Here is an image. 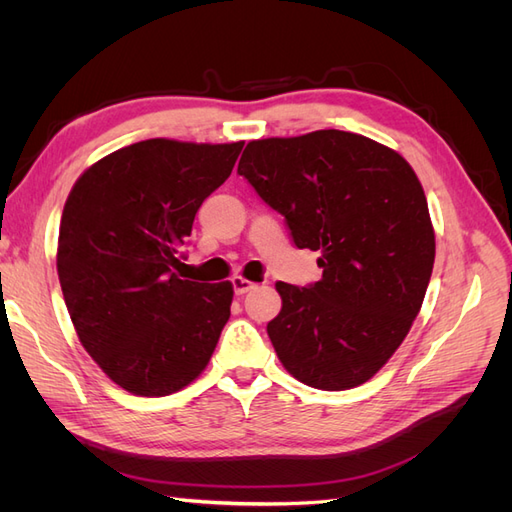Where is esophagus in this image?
I'll return each mask as SVG.
<instances>
[{
  "label": "esophagus",
  "instance_id": "esophagus-1",
  "mask_svg": "<svg viewBox=\"0 0 512 512\" xmlns=\"http://www.w3.org/2000/svg\"><path fill=\"white\" fill-rule=\"evenodd\" d=\"M232 288H235V294H245L256 288L254 282L245 280V277H232Z\"/></svg>",
  "mask_w": 512,
  "mask_h": 512
}]
</instances>
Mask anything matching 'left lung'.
I'll use <instances>...</instances> for the list:
<instances>
[{"label": "left lung", "mask_w": 512, "mask_h": 512, "mask_svg": "<svg viewBox=\"0 0 512 512\" xmlns=\"http://www.w3.org/2000/svg\"><path fill=\"white\" fill-rule=\"evenodd\" d=\"M239 175L280 211L322 280L277 282L267 333L290 376L354 389L384 367L421 312L436 258L423 185L391 147L342 130L247 143Z\"/></svg>", "instance_id": "8db88e82"}]
</instances>
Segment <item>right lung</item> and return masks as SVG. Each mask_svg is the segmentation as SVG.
<instances>
[{"instance_id": "1", "label": "right lung", "mask_w": 512, "mask_h": 512, "mask_svg": "<svg viewBox=\"0 0 512 512\" xmlns=\"http://www.w3.org/2000/svg\"><path fill=\"white\" fill-rule=\"evenodd\" d=\"M243 141L170 138L121 147L68 194L57 275L83 348L123 391L164 397L207 367L230 318L232 284L173 271L203 200L230 177Z\"/></svg>"}]
</instances>
